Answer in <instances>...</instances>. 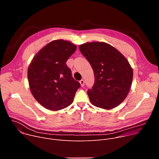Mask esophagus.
Segmentation results:
<instances>
[{"instance_id":"esophagus-1","label":"esophagus","mask_w":159,"mask_h":159,"mask_svg":"<svg viewBox=\"0 0 159 159\" xmlns=\"http://www.w3.org/2000/svg\"><path fill=\"white\" fill-rule=\"evenodd\" d=\"M80 85L82 86V87H83L84 85V84H85V82H84V80H83V79H82V80H80Z\"/></svg>"}]
</instances>
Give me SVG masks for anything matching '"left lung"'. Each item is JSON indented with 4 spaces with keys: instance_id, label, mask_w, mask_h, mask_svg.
<instances>
[{
    "instance_id": "obj_1",
    "label": "left lung",
    "mask_w": 159,
    "mask_h": 159,
    "mask_svg": "<svg viewBox=\"0 0 159 159\" xmlns=\"http://www.w3.org/2000/svg\"><path fill=\"white\" fill-rule=\"evenodd\" d=\"M91 65L95 83L87 94L94 106L111 109L127 97L132 84L133 69L124 55L104 42H89L79 46Z\"/></svg>"
}]
</instances>
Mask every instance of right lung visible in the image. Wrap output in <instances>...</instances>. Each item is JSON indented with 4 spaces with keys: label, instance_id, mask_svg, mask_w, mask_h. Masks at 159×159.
Returning a JSON list of instances; mask_svg holds the SVG:
<instances>
[{
    "label": "right lung",
    "instance_id": "1",
    "mask_svg": "<svg viewBox=\"0 0 159 159\" xmlns=\"http://www.w3.org/2000/svg\"><path fill=\"white\" fill-rule=\"evenodd\" d=\"M76 45L63 39L53 40L33 57L28 69L31 93L44 107L58 111L70 106L80 83L66 65Z\"/></svg>",
    "mask_w": 159,
    "mask_h": 159
}]
</instances>
